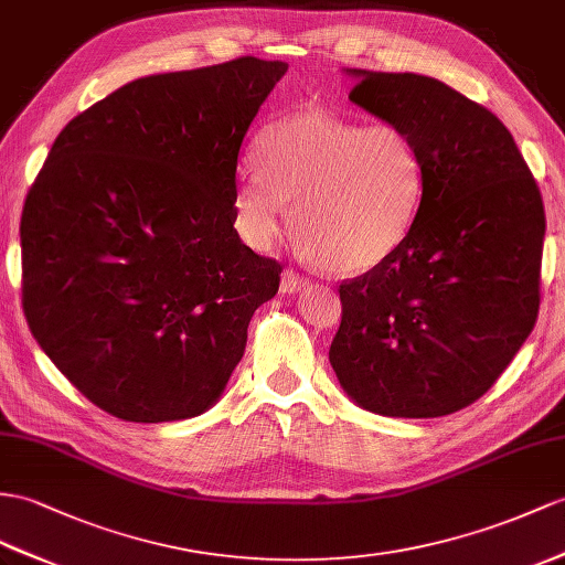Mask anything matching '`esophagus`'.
Returning <instances> with one entry per match:
<instances>
[{
	"label": "esophagus",
	"instance_id": "34e87169",
	"mask_svg": "<svg viewBox=\"0 0 565 565\" xmlns=\"http://www.w3.org/2000/svg\"><path fill=\"white\" fill-rule=\"evenodd\" d=\"M307 287H309V280L305 278V275H299L295 268L282 270V280H280V292L282 295H295V292L307 290Z\"/></svg>",
	"mask_w": 565,
	"mask_h": 565
}]
</instances>
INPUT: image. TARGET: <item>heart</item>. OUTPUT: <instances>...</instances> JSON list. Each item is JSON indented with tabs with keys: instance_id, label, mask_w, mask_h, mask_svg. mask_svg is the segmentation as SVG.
<instances>
[{
	"instance_id": "heart-1",
	"label": "heart",
	"mask_w": 565,
	"mask_h": 565,
	"mask_svg": "<svg viewBox=\"0 0 565 565\" xmlns=\"http://www.w3.org/2000/svg\"><path fill=\"white\" fill-rule=\"evenodd\" d=\"M260 170L242 177L237 215L244 237L270 246L285 205L299 249L335 275H360L401 249L424 196V164L391 121L362 124L305 109L266 127Z\"/></svg>"
}]
</instances>
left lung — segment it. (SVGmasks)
Returning <instances> with one entry per match:
<instances>
[{"label":"left lung","instance_id":"obj_1","mask_svg":"<svg viewBox=\"0 0 565 565\" xmlns=\"http://www.w3.org/2000/svg\"><path fill=\"white\" fill-rule=\"evenodd\" d=\"M350 74V100L415 141L424 196L401 249L340 282L342 321L328 356L360 407L444 417L479 401L532 333L542 194L487 107L429 76Z\"/></svg>","mask_w":565,"mask_h":565}]
</instances>
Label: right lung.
<instances>
[{
  "label": "right lung",
  "instance_id": "right-lung-1",
  "mask_svg": "<svg viewBox=\"0 0 565 565\" xmlns=\"http://www.w3.org/2000/svg\"><path fill=\"white\" fill-rule=\"evenodd\" d=\"M285 62L153 74L66 124L21 215L23 313L88 401L124 422L223 395L282 266L242 244L237 158Z\"/></svg>",
  "mask_w": 565,
  "mask_h": 565
}]
</instances>
